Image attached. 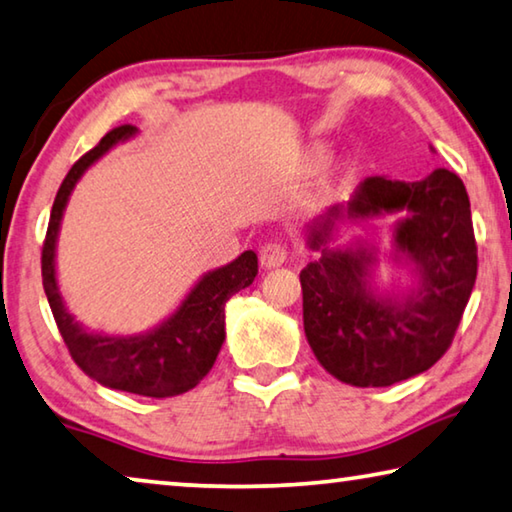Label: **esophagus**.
I'll return each mask as SVG.
<instances>
[{"label":"esophagus","mask_w":512,"mask_h":512,"mask_svg":"<svg viewBox=\"0 0 512 512\" xmlns=\"http://www.w3.org/2000/svg\"><path fill=\"white\" fill-rule=\"evenodd\" d=\"M285 259H287V248L278 241L264 243L262 250H259V264H262L264 269H278V266L285 264Z\"/></svg>","instance_id":"esophagus-1"}]
</instances>
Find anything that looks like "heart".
Segmentation results:
<instances>
[{"label": "heart", "instance_id": "1", "mask_svg": "<svg viewBox=\"0 0 512 512\" xmlns=\"http://www.w3.org/2000/svg\"><path fill=\"white\" fill-rule=\"evenodd\" d=\"M323 159H326V148H323V145H316V148H312L310 154H307V161H310V166L323 164ZM335 180H337V177L332 175L330 182H335Z\"/></svg>", "mask_w": 512, "mask_h": 512}]
</instances>
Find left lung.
Wrapping results in <instances>:
<instances>
[{
  "label": "left lung",
  "mask_w": 512,
  "mask_h": 512,
  "mask_svg": "<svg viewBox=\"0 0 512 512\" xmlns=\"http://www.w3.org/2000/svg\"><path fill=\"white\" fill-rule=\"evenodd\" d=\"M400 214L393 261L409 275L396 292L379 287V251L363 240L332 247L338 223ZM319 253L300 271L303 326L316 360L342 383L387 387L442 358L476 282L469 198L456 173L435 168L419 182L367 177L346 205L305 227Z\"/></svg>",
  "instance_id": "8db88e82"
}]
</instances>
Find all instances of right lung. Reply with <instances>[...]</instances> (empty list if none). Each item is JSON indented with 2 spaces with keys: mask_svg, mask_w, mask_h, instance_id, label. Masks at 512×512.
Listing matches in <instances>:
<instances>
[{
  "mask_svg": "<svg viewBox=\"0 0 512 512\" xmlns=\"http://www.w3.org/2000/svg\"><path fill=\"white\" fill-rule=\"evenodd\" d=\"M139 134L132 125L111 129L104 139L86 152L63 180L56 193L50 225L43 246V287L50 300L56 326L68 351L88 376L104 387L132 392L152 399L177 396L196 387L214 367L225 342V303L237 291L253 285L257 255L241 253L221 269L207 271L191 287L177 310L139 335H107L88 330L68 312L56 280V241L68 200L81 175L100 161L111 148Z\"/></svg>",
  "mask_w": 512,
  "mask_h": 512,
  "instance_id": "add662e5",
  "label": "right lung"
}]
</instances>
